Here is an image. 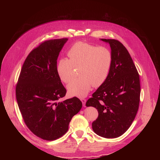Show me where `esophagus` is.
Here are the masks:
<instances>
[{"label":"esophagus","mask_w":160,"mask_h":160,"mask_svg":"<svg viewBox=\"0 0 160 160\" xmlns=\"http://www.w3.org/2000/svg\"><path fill=\"white\" fill-rule=\"evenodd\" d=\"M81 101H82V104H83V106H85L86 99H81Z\"/></svg>","instance_id":"esophagus-1"}]
</instances>
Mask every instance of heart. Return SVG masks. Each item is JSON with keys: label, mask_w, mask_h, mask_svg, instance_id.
<instances>
[{"label": "heart", "mask_w": 160, "mask_h": 160, "mask_svg": "<svg viewBox=\"0 0 160 160\" xmlns=\"http://www.w3.org/2000/svg\"><path fill=\"white\" fill-rule=\"evenodd\" d=\"M70 59L60 58L56 66L57 74L64 83L72 77L73 68H78L80 77L72 79L67 85L69 93L78 98L85 97L92 84L98 87L108 78L112 62L111 51L85 42L75 43L68 52Z\"/></svg>", "instance_id": "heart-1"}]
</instances>
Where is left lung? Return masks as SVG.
<instances>
[{
    "label": "left lung",
    "mask_w": 160,
    "mask_h": 160,
    "mask_svg": "<svg viewBox=\"0 0 160 160\" xmlns=\"http://www.w3.org/2000/svg\"><path fill=\"white\" fill-rule=\"evenodd\" d=\"M108 43L112 56L109 75L88 99L86 106L96 108L99 115L92 124L94 132L104 138H116L130 127L139 109V75L124 45L115 39Z\"/></svg>",
    "instance_id": "1"
}]
</instances>
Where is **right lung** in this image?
<instances>
[{
	"label": "right lung",
	"mask_w": 160,
	"mask_h": 160,
	"mask_svg": "<svg viewBox=\"0 0 160 160\" xmlns=\"http://www.w3.org/2000/svg\"><path fill=\"white\" fill-rule=\"evenodd\" d=\"M68 40H47L34 49L22 65L16 87L17 102L25 124L35 135L47 141L62 137L82 107L76 97L59 101L66 90L56 66Z\"/></svg>",
	"instance_id": "add662e5"
}]
</instances>
